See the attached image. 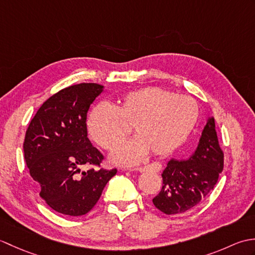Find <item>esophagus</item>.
<instances>
[{"label":"esophagus","mask_w":255,"mask_h":255,"mask_svg":"<svg viewBox=\"0 0 255 255\" xmlns=\"http://www.w3.org/2000/svg\"><path fill=\"white\" fill-rule=\"evenodd\" d=\"M128 171L130 172H145V171H153V172H158L160 171V165L158 164H151V165H147V166H140V167H132V169H127Z\"/></svg>","instance_id":"obj_1"}]
</instances>
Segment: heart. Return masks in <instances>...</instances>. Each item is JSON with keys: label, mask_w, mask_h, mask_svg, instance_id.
<instances>
[{"label": "heart", "mask_w": 255, "mask_h": 255, "mask_svg": "<svg viewBox=\"0 0 255 255\" xmlns=\"http://www.w3.org/2000/svg\"><path fill=\"white\" fill-rule=\"evenodd\" d=\"M199 118L197 103L188 96L154 86L131 91L113 106L100 103L90 113L88 131L94 142L113 150L132 125L136 137L117 147L111 160L118 165L140 163L149 150L166 155L185 142Z\"/></svg>", "instance_id": "1"}]
</instances>
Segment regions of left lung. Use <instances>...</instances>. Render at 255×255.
Masks as SVG:
<instances>
[{"mask_svg": "<svg viewBox=\"0 0 255 255\" xmlns=\"http://www.w3.org/2000/svg\"><path fill=\"white\" fill-rule=\"evenodd\" d=\"M224 169V153L219 147L215 119L209 117L197 148L186 160L171 159L162 173L163 185L152 199L166 215H180L204 200L218 182Z\"/></svg>", "mask_w": 255, "mask_h": 255, "instance_id": "left-lung-1", "label": "left lung"}]
</instances>
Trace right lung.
Listing matches in <instances>:
<instances>
[{"label": "right lung", "instance_id": "right-lung-1", "mask_svg": "<svg viewBox=\"0 0 255 255\" xmlns=\"http://www.w3.org/2000/svg\"><path fill=\"white\" fill-rule=\"evenodd\" d=\"M104 86L81 83L49 97L26 130L24 155L30 176L39 184L40 197L57 213L88 214L117 170L83 171L100 165L103 154L88 138L86 116Z\"/></svg>", "mask_w": 255, "mask_h": 255}]
</instances>
